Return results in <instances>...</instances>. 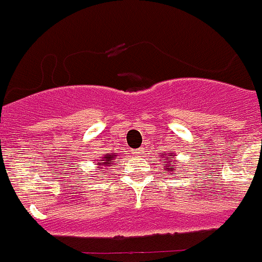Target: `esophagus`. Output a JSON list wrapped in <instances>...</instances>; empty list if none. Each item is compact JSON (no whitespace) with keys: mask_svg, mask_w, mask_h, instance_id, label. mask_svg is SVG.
I'll return each mask as SVG.
<instances>
[{"mask_svg":"<svg viewBox=\"0 0 262 262\" xmlns=\"http://www.w3.org/2000/svg\"><path fill=\"white\" fill-rule=\"evenodd\" d=\"M142 151H144V149H142V147H140V149L135 150V152H136V154H141Z\"/></svg>","mask_w":262,"mask_h":262,"instance_id":"obj_1","label":"esophagus"}]
</instances>
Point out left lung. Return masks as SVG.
Segmentation results:
<instances>
[{
	"mask_svg": "<svg viewBox=\"0 0 262 262\" xmlns=\"http://www.w3.org/2000/svg\"><path fill=\"white\" fill-rule=\"evenodd\" d=\"M170 158H176V152L173 151H164L160 154V159H162L163 163H165L163 167L165 168V170H168V172H170V174H178L177 169H176V164L174 163H172V160H170ZM174 162H177V160H174Z\"/></svg>",
	"mask_w": 262,
	"mask_h": 262,
	"instance_id": "obj_1",
	"label": "left lung"
}]
</instances>
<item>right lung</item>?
<instances>
[{"label": "right lung", "mask_w": 262, "mask_h": 262, "mask_svg": "<svg viewBox=\"0 0 262 262\" xmlns=\"http://www.w3.org/2000/svg\"><path fill=\"white\" fill-rule=\"evenodd\" d=\"M118 159L117 155L113 154V152H108V154H104L100 160H98V168L99 169H104V167H113L115 165V160ZM105 172H103L102 174H104Z\"/></svg>", "instance_id": "add662e5"}]
</instances>
